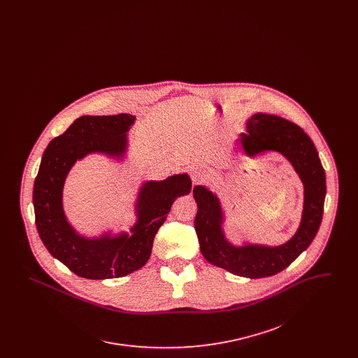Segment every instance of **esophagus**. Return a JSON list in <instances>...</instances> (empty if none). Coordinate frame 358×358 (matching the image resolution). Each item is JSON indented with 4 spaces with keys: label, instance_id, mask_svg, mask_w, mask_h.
Returning a JSON list of instances; mask_svg holds the SVG:
<instances>
[{
    "label": "esophagus",
    "instance_id": "obj_1",
    "mask_svg": "<svg viewBox=\"0 0 358 358\" xmlns=\"http://www.w3.org/2000/svg\"><path fill=\"white\" fill-rule=\"evenodd\" d=\"M192 176V181L193 184H199V182H204L209 178V171L203 166V165H196L192 168L190 171Z\"/></svg>",
    "mask_w": 358,
    "mask_h": 358
}]
</instances>
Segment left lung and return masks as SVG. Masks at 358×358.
Listing matches in <instances>:
<instances>
[{
	"mask_svg": "<svg viewBox=\"0 0 358 358\" xmlns=\"http://www.w3.org/2000/svg\"><path fill=\"white\" fill-rule=\"evenodd\" d=\"M238 143L248 155L275 150L287 157L305 187V205L299 229L279 247H234L222 234L219 199L204 187L193 189L197 203L194 229L205 259L229 273L245 278H266L283 271L315 238L324 215L326 177L310 136L295 123L268 114H255L247 120V133Z\"/></svg>",
	"mask_w": 358,
	"mask_h": 358,
	"instance_id": "left-lung-1",
	"label": "left lung"
}]
</instances>
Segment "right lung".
Wrapping results in <instances>:
<instances>
[{"label":"right lung","instance_id":"obj_1","mask_svg":"<svg viewBox=\"0 0 358 358\" xmlns=\"http://www.w3.org/2000/svg\"><path fill=\"white\" fill-rule=\"evenodd\" d=\"M130 114L90 117L75 120L62 136L53 138L43 154L34 185L36 227L53 257L87 279H111L134 273L149 260L154 236L177 197L187 194V174L143 184L138 197V222L131 236L82 238L67 222L62 208V190L71 166L88 153L102 152L122 157L124 133L133 124Z\"/></svg>","mask_w":358,"mask_h":358}]
</instances>
